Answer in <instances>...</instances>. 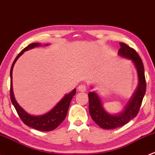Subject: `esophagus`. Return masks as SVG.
<instances>
[{
	"mask_svg": "<svg viewBox=\"0 0 155 155\" xmlns=\"http://www.w3.org/2000/svg\"><path fill=\"white\" fill-rule=\"evenodd\" d=\"M78 90H79V91H86V90H87V87H86V86L84 85V84H81V85H79V87H78Z\"/></svg>",
	"mask_w": 155,
	"mask_h": 155,
	"instance_id": "1",
	"label": "esophagus"
}]
</instances>
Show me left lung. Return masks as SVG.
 Listing matches in <instances>:
<instances>
[{"label":"left lung","instance_id":"8db88e82","mask_svg":"<svg viewBox=\"0 0 155 155\" xmlns=\"http://www.w3.org/2000/svg\"><path fill=\"white\" fill-rule=\"evenodd\" d=\"M120 45V48L118 51V54L123 58H128L133 61L137 72L139 84L123 111L117 114H110L105 111L97 93H89V112L91 117L99 127L104 129H114L123 126L134 118L139 113L143 99L146 94V82L142 59L138 53L126 44L121 42Z\"/></svg>","mask_w":155,"mask_h":155}]
</instances>
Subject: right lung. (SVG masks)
<instances>
[{
	"label": "right lung",
	"instance_id": "1",
	"mask_svg": "<svg viewBox=\"0 0 155 155\" xmlns=\"http://www.w3.org/2000/svg\"><path fill=\"white\" fill-rule=\"evenodd\" d=\"M45 45L47 46L48 45L46 44ZM39 46H41V45L40 43L30 44L28 46L26 47L25 48L23 49L21 51V53L16 56L14 61H13L10 70V98L11 102H12V105H14L18 114L19 117H20L21 120H22V122L24 124L28 125V126L31 127V128H34V129L38 130V131H49L54 130L55 128H56L58 125L64 121L65 117L67 116V114H68V108H69L70 104H71V99H72L73 96L76 94V89L74 88L70 94H66L63 97V99L50 111L45 114L41 115V116H33V115H30V114L26 112L18 104L17 101L15 100V99L14 97L12 90L13 67H14L15 63L16 62L18 58L21 56L23 53H24V52Z\"/></svg>",
	"mask_w": 155,
	"mask_h": 155
}]
</instances>
